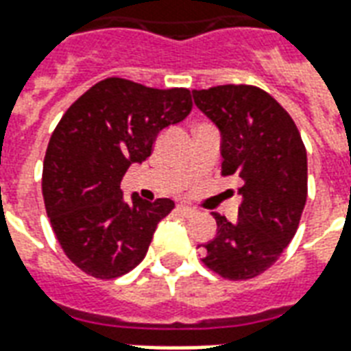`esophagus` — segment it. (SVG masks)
<instances>
[{"label": "esophagus", "mask_w": 351, "mask_h": 351, "mask_svg": "<svg viewBox=\"0 0 351 351\" xmlns=\"http://www.w3.org/2000/svg\"><path fill=\"white\" fill-rule=\"evenodd\" d=\"M176 213L180 214V216H184V218H191V216H195V214H197V210H195V208H191V206L178 205L176 206Z\"/></svg>", "instance_id": "esophagus-1"}]
</instances>
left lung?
<instances>
[{"label":"left lung","instance_id":"obj_1","mask_svg":"<svg viewBox=\"0 0 351 351\" xmlns=\"http://www.w3.org/2000/svg\"><path fill=\"white\" fill-rule=\"evenodd\" d=\"M193 99L221 131V175L239 176V218L213 213L216 237L203 263L221 278L250 280L276 263L291 243L306 203V148L293 118L250 84L193 90Z\"/></svg>","mask_w":351,"mask_h":351}]
</instances>
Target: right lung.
Here are the masks:
<instances>
[{
  "label": "right lung",
  "mask_w": 351,
  "mask_h": 351,
  "mask_svg": "<svg viewBox=\"0 0 351 351\" xmlns=\"http://www.w3.org/2000/svg\"><path fill=\"white\" fill-rule=\"evenodd\" d=\"M188 88L158 90L110 77L65 110L43 161V197L65 256L93 278H118L145 259L171 199L123 201L131 163L152 154L161 130L191 112Z\"/></svg>",
  "instance_id": "obj_1"
}]
</instances>
